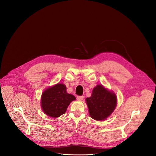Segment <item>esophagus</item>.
<instances>
[{
  "label": "esophagus",
  "instance_id": "obj_1",
  "mask_svg": "<svg viewBox=\"0 0 156 156\" xmlns=\"http://www.w3.org/2000/svg\"><path fill=\"white\" fill-rule=\"evenodd\" d=\"M76 99H77L78 101H82V100H83V99H84V96H78L76 97Z\"/></svg>",
  "mask_w": 156,
  "mask_h": 156
}]
</instances>
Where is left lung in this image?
Masks as SVG:
<instances>
[{"label":"left lung","instance_id":"obj_1","mask_svg":"<svg viewBox=\"0 0 156 156\" xmlns=\"http://www.w3.org/2000/svg\"><path fill=\"white\" fill-rule=\"evenodd\" d=\"M91 118L103 120L110 115L117 106V96L102 85H97L93 90L91 96L86 99Z\"/></svg>","mask_w":156,"mask_h":156}]
</instances>
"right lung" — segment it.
<instances>
[{
	"label": "right lung",
	"instance_id": "right-lung-1",
	"mask_svg": "<svg viewBox=\"0 0 156 156\" xmlns=\"http://www.w3.org/2000/svg\"><path fill=\"white\" fill-rule=\"evenodd\" d=\"M75 97L67 93L63 84H57L44 91L41 96V108L47 115L58 117L65 113L68 106Z\"/></svg>",
	"mask_w": 156,
	"mask_h": 156
}]
</instances>
